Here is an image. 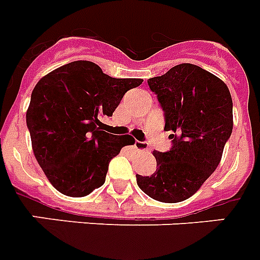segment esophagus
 Here are the masks:
<instances>
[{"instance_id": "34e87169", "label": "esophagus", "mask_w": 260, "mask_h": 260, "mask_svg": "<svg viewBox=\"0 0 260 260\" xmlns=\"http://www.w3.org/2000/svg\"><path fill=\"white\" fill-rule=\"evenodd\" d=\"M134 147H136V150L138 151H147V149H149V146H147L146 143L141 142V141H136Z\"/></svg>"}]
</instances>
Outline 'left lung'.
<instances>
[{"label": "left lung", "mask_w": 260, "mask_h": 260, "mask_svg": "<svg viewBox=\"0 0 260 260\" xmlns=\"http://www.w3.org/2000/svg\"><path fill=\"white\" fill-rule=\"evenodd\" d=\"M157 95L172 132L170 150H154L157 170L137 174V184L149 197L180 203L194 194L219 165L232 133V98L228 87L194 64H178L147 80Z\"/></svg>", "instance_id": "left-lung-1"}]
</instances>
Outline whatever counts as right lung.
<instances>
[{
  "instance_id": "1",
  "label": "right lung",
  "mask_w": 260,
  "mask_h": 260,
  "mask_svg": "<svg viewBox=\"0 0 260 260\" xmlns=\"http://www.w3.org/2000/svg\"><path fill=\"white\" fill-rule=\"evenodd\" d=\"M142 82L111 78L87 60L61 66L39 80L26 126L37 162L60 193L83 197L105 184L110 161L134 140L106 133L99 118L111 117L123 95Z\"/></svg>"
}]
</instances>
